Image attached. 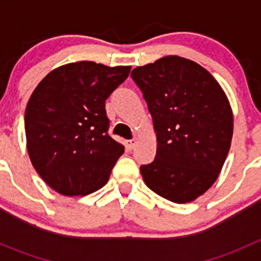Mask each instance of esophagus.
I'll return each mask as SVG.
<instances>
[{
	"mask_svg": "<svg viewBox=\"0 0 261 261\" xmlns=\"http://www.w3.org/2000/svg\"><path fill=\"white\" fill-rule=\"evenodd\" d=\"M136 141H138L136 139H131V140H127V141H126V147H127L128 150H133L136 145Z\"/></svg>",
	"mask_w": 261,
	"mask_h": 261,
	"instance_id": "esophagus-1",
	"label": "esophagus"
}]
</instances>
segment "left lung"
Returning a JSON list of instances; mask_svg holds the SVG:
<instances>
[{
    "label": "left lung",
    "mask_w": 261,
    "mask_h": 261,
    "mask_svg": "<svg viewBox=\"0 0 261 261\" xmlns=\"http://www.w3.org/2000/svg\"><path fill=\"white\" fill-rule=\"evenodd\" d=\"M131 78L158 141L154 162L140 167L144 181L174 203L194 201L217 179L230 150L233 117L225 92L203 67L177 55L135 68Z\"/></svg>",
    "instance_id": "left-lung-1"
}]
</instances>
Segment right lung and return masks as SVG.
Returning a JSON list of instances; mask_svg holds the SVG:
<instances>
[{
    "label": "right lung",
    "mask_w": 261,
    "mask_h": 261,
    "mask_svg": "<svg viewBox=\"0 0 261 261\" xmlns=\"http://www.w3.org/2000/svg\"><path fill=\"white\" fill-rule=\"evenodd\" d=\"M131 67L77 62L51 70L25 111L28 151L43 180L64 196H86L109 181L123 146L109 135L106 99Z\"/></svg>",
    "instance_id": "right-lung-1"
}]
</instances>
